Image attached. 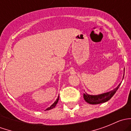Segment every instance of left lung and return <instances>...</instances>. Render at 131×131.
Returning <instances> with one entry per match:
<instances>
[{
  "instance_id": "left-lung-1",
  "label": "left lung",
  "mask_w": 131,
  "mask_h": 131,
  "mask_svg": "<svg viewBox=\"0 0 131 131\" xmlns=\"http://www.w3.org/2000/svg\"><path fill=\"white\" fill-rule=\"evenodd\" d=\"M121 84H120L117 88L115 89L112 90V91H110L106 93L101 94L100 95H96V96H92V95H89L88 94H84V98L86 102L88 103L92 104V105H96V104L103 103L108 101V100H110L112 97V96L115 94L119 88V86Z\"/></svg>"
}]
</instances>
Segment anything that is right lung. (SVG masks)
I'll return each instance as SVG.
<instances>
[{
    "instance_id": "right-lung-1",
    "label": "right lung",
    "mask_w": 131,
    "mask_h": 131,
    "mask_svg": "<svg viewBox=\"0 0 131 131\" xmlns=\"http://www.w3.org/2000/svg\"><path fill=\"white\" fill-rule=\"evenodd\" d=\"M58 100H59V96H58V99H57V100H56V101H55V102L54 103L52 104V105H51V106H50V107H49V108H47V109H46V110H51V109H52V108H54V107L56 106V105H57V103H58Z\"/></svg>"
}]
</instances>
